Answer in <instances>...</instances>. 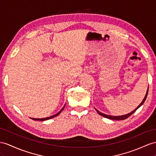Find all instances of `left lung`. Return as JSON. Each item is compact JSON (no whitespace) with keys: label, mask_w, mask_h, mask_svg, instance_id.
Listing matches in <instances>:
<instances>
[{"label":"left lung","mask_w":156,"mask_h":156,"mask_svg":"<svg viewBox=\"0 0 156 156\" xmlns=\"http://www.w3.org/2000/svg\"><path fill=\"white\" fill-rule=\"evenodd\" d=\"M147 93H148V89H147V92H146V95H145V97H144V99H143V101H142V103H140V104L136 108L134 111H132V112H130V113H129V114H126V115H121V116H111V115H105V114H104V113H101V112H99V111H98L96 109H95V110H96V111L100 115H101L102 117H105V118H107V119H112V120H115V121H117V120H124V119H127L128 117H129L130 115H133L136 111L144 103V101H146V98H147Z\"/></svg>","instance_id":"1"}]
</instances>
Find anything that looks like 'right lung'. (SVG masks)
Masks as SVG:
<instances>
[{"label":"right lung","instance_id":"add662e5","mask_svg":"<svg viewBox=\"0 0 156 156\" xmlns=\"http://www.w3.org/2000/svg\"><path fill=\"white\" fill-rule=\"evenodd\" d=\"M64 108H65V106L63 107V108L59 111L58 113H57V114L56 115H53V116H51V117H47V118H43V119H33V120H35V121H45V120H48V119H52V118H54V117H57V115H58L60 113H61V112H62V111L64 109Z\"/></svg>","mask_w":156,"mask_h":156}]
</instances>
